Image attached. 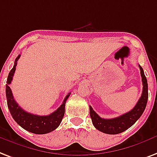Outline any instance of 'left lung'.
I'll return each mask as SVG.
<instances>
[{
	"mask_svg": "<svg viewBox=\"0 0 157 157\" xmlns=\"http://www.w3.org/2000/svg\"><path fill=\"white\" fill-rule=\"evenodd\" d=\"M141 71V76L142 81V93L139 100L135 105V107L128 113L114 118H102L95 113L91 106H90V115L91 118L92 124L94 128L99 131L107 134H118L121 133L137 121V119L142 116L148 100V86L147 81L144 75V71L141 66H139Z\"/></svg>",
	"mask_w": 157,
	"mask_h": 157,
	"instance_id": "1",
	"label": "left lung"
}]
</instances>
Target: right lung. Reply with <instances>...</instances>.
<instances>
[{
  "label": "right lung",
  "instance_id": "add662e5",
  "mask_svg": "<svg viewBox=\"0 0 157 157\" xmlns=\"http://www.w3.org/2000/svg\"><path fill=\"white\" fill-rule=\"evenodd\" d=\"M20 57V54L15 58V64L10 71L8 77H7L6 86V94L7 105L9 108L12 118H14L16 123L21 128L25 129L27 131L30 132L35 134H46L50 132L53 131L59 126L61 122L63 120V116L65 113V105L67 100L70 96L69 94L66 96L63 100V104L61 105L57 110L54 111L49 115L40 116L28 113L23 109L22 108L19 106L16 101L13 97L11 89L10 88L9 85L11 83L13 76L15 71V68L17 65V61Z\"/></svg>",
  "mask_w": 157,
  "mask_h": 157
}]
</instances>
